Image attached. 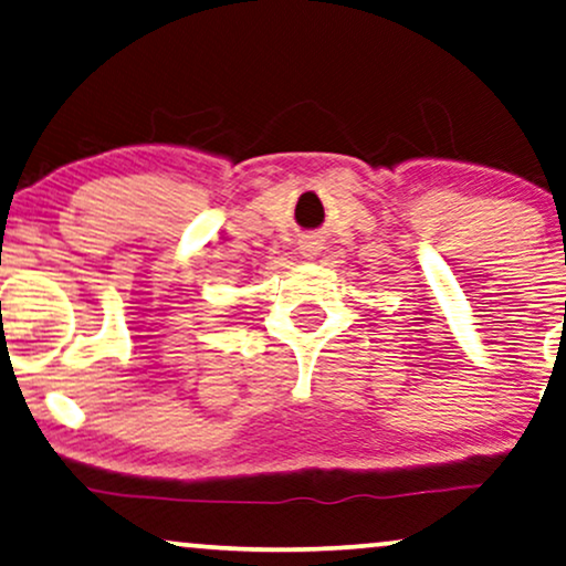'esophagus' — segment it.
Instances as JSON below:
<instances>
[{"mask_svg": "<svg viewBox=\"0 0 566 566\" xmlns=\"http://www.w3.org/2000/svg\"><path fill=\"white\" fill-rule=\"evenodd\" d=\"M300 250H303V255H307V259H313V255H318L321 242L318 240H303V242H300Z\"/></svg>", "mask_w": 566, "mask_h": 566, "instance_id": "obj_1", "label": "esophagus"}]
</instances>
